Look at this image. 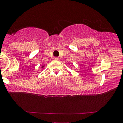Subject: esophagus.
<instances>
[{
	"label": "esophagus",
	"mask_w": 123,
	"mask_h": 123,
	"mask_svg": "<svg viewBox=\"0 0 123 123\" xmlns=\"http://www.w3.org/2000/svg\"><path fill=\"white\" fill-rule=\"evenodd\" d=\"M54 60H55V61H58V60H59V58H58V57H54Z\"/></svg>",
	"instance_id": "obj_1"
}]
</instances>
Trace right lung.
Here are the masks:
<instances>
[{
	"label": "right lung",
	"mask_w": 123,
	"mask_h": 123,
	"mask_svg": "<svg viewBox=\"0 0 123 123\" xmlns=\"http://www.w3.org/2000/svg\"><path fill=\"white\" fill-rule=\"evenodd\" d=\"M43 67H44V66H42V67H41V68H43Z\"/></svg>",
	"instance_id": "add662e5"
}]
</instances>
